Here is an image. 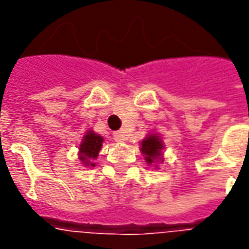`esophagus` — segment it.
Returning <instances> with one entry per match:
<instances>
[{"label": "esophagus", "instance_id": "1", "mask_svg": "<svg viewBox=\"0 0 249 249\" xmlns=\"http://www.w3.org/2000/svg\"><path fill=\"white\" fill-rule=\"evenodd\" d=\"M113 139L117 141V142H123V141L126 140V135H125L124 132L119 130V132H114L113 133Z\"/></svg>", "mask_w": 249, "mask_h": 249}]
</instances>
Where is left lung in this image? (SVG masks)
Here are the masks:
<instances>
[{"label": "left lung", "instance_id": "obj_1", "mask_svg": "<svg viewBox=\"0 0 249 249\" xmlns=\"http://www.w3.org/2000/svg\"><path fill=\"white\" fill-rule=\"evenodd\" d=\"M162 141L159 136H148L145 140L141 142V152L145 155V160L148 164H152L155 160H161Z\"/></svg>", "mask_w": 249, "mask_h": 249}]
</instances>
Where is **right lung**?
Here are the masks:
<instances>
[{"label": "right lung", "instance_id": "1", "mask_svg": "<svg viewBox=\"0 0 249 249\" xmlns=\"http://www.w3.org/2000/svg\"><path fill=\"white\" fill-rule=\"evenodd\" d=\"M104 139L101 136L96 135L94 132H88L82 139L81 145H80V160L84 161L85 165L94 167L93 160L97 159L98 152L103 146Z\"/></svg>", "mask_w": 249, "mask_h": 249}]
</instances>
